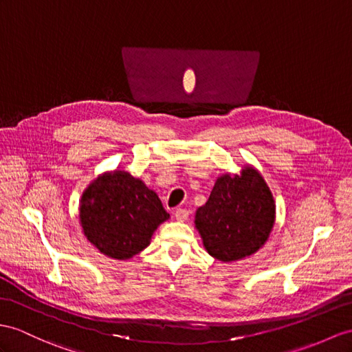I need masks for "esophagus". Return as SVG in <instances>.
I'll use <instances>...</instances> for the list:
<instances>
[{"instance_id": "1", "label": "esophagus", "mask_w": 352, "mask_h": 352, "mask_svg": "<svg viewBox=\"0 0 352 352\" xmlns=\"http://www.w3.org/2000/svg\"><path fill=\"white\" fill-rule=\"evenodd\" d=\"M188 217H190V210H186V209H176V212H175L176 221L185 222V221L188 219Z\"/></svg>"}]
</instances>
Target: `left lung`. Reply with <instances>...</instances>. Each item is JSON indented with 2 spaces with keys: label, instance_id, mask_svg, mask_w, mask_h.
<instances>
[{
  "label": "left lung",
  "instance_id": "obj_1",
  "mask_svg": "<svg viewBox=\"0 0 352 352\" xmlns=\"http://www.w3.org/2000/svg\"><path fill=\"white\" fill-rule=\"evenodd\" d=\"M276 204L258 170L217 179L209 200L195 212L204 250L222 263L243 260L265 243L275 224Z\"/></svg>",
  "mask_w": 352,
  "mask_h": 352
}]
</instances>
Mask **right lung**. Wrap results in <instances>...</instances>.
Wrapping results in <instances>:
<instances>
[{
  "label": "right lung",
  "mask_w": 352,
  "mask_h": 352,
  "mask_svg": "<svg viewBox=\"0 0 352 352\" xmlns=\"http://www.w3.org/2000/svg\"><path fill=\"white\" fill-rule=\"evenodd\" d=\"M85 237L110 258L130 260L149 246L170 218L155 191L130 171H106L88 185L79 204Z\"/></svg>",
  "instance_id": "add662e5"
}]
</instances>
